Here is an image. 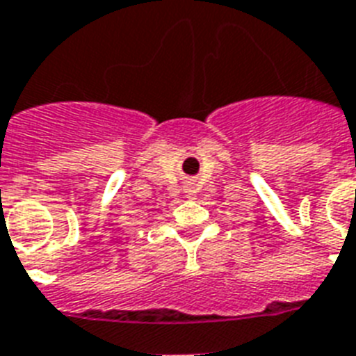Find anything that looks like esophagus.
Returning <instances> with one entry per match:
<instances>
[{
  "label": "esophagus",
  "mask_w": 356,
  "mask_h": 356,
  "mask_svg": "<svg viewBox=\"0 0 356 356\" xmlns=\"http://www.w3.org/2000/svg\"><path fill=\"white\" fill-rule=\"evenodd\" d=\"M183 190H184V193H186L188 197H193V195H195V188H193L192 181H186V183H184V186H183Z\"/></svg>",
  "instance_id": "esophagus-1"
}]
</instances>
